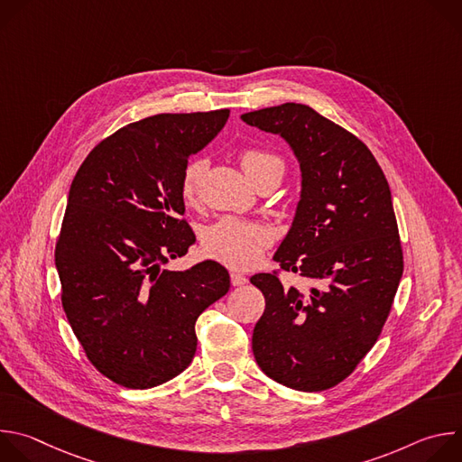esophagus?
Returning a JSON list of instances; mask_svg holds the SVG:
<instances>
[{"mask_svg": "<svg viewBox=\"0 0 462 462\" xmlns=\"http://www.w3.org/2000/svg\"><path fill=\"white\" fill-rule=\"evenodd\" d=\"M230 282H232V285H234V287H241V285H246L248 278H246L245 274H241V273L234 271V273L230 274Z\"/></svg>", "mask_w": 462, "mask_h": 462, "instance_id": "obj_1", "label": "esophagus"}]
</instances>
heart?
<instances>
[{
	"label": "heart",
	"mask_w": 462,
	"mask_h": 462,
	"mask_svg": "<svg viewBox=\"0 0 462 462\" xmlns=\"http://www.w3.org/2000/svg\"><path fill=\"white\" fill-rule=\"evenodd\" d=\"M239 164L254 184L269 175L282 179L285 171L282 157L257 148L243 150L239 153ZM203 173V161H191L184 168L180 175V197L186 205H193L197 201ZM269 243L271 234L267 228L236 217H223L203 232V250L210 257L234 269H250L255 265Z\"/></svg>",
	"instance_id": "b5f03b06"
}]
</instances>
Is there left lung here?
<instances>
[{
	"mask_svg": "<svg viewBox=\"0 0 462 462\" xmlns=\"http://www.w3.org/2000/svg\"><path fill=\"white\" fill-rule=\"evenodd\" d=\"M241 120L280 135L300 162V203L274 261L310 285L287 287L278 273L250 278L265 296L254 358L287 387L323 391L369 353L397 294L404 261L391 189L369 148L309 106Z\"/></svg>",
	"mask_w": 462,
	"mask_h": 462,
	"instance_id": "obj_1",
	"label": "left lung"
}]
</instances>
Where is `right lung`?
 <instances>
[{
  "mask_svg": "<svg viewBox=\"0 0 462 462\" xmlns=\"http://www.w3.org/2000/svg\"><path fill=\"white\" fill-rule=\"evenodd\" d=\"M228 116L161 113L127 124L73 179L54 250L61 305L89 362L115 383L148 389L182 373L197 349V318L230 289L212 259L162 271L195 243L182 219L188 157Z\"/></svg>",
  "mask_w": 462,
  "mask_h": 462,
  "instance_id": "obj_1",
  "label": "right lung"
}]
</instances>
